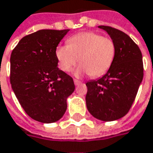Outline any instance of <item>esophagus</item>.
Here are the masks:
<instances>
[{"instance_id": "34e87169", "label": "esophagus", "mask_w": 153, "mask_h": 153, "mask_svg": "<svg viewBox=\"0 0 153 153\" xmlns=\"http://www.w3.org/2000/svg\"><path fill=\"white\" fill-rule=\"evenodd\" d=\"M74 84H75V85H79V84H81V83H82L80 80H78V79H74Z\"/></svg>"}]
</instances>
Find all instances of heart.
I'll return each mask as SVG.
<instances>
[{"instance_id": "heart-1", "label": "heart", "mask_w": 153, "mask_h": 153, "mask_svg": "<svg viewBox=\"0 0 153 153\" xmlns=\"http://www.w3.org/2000/svg\"><path fill=\"white\" fill-rule=\"evenodd\" d=\"M55 53L59 67L63 72H70L79 61L81 65L74 74H88L95 78L105 74L112 67L116 55V45L112 39L100 33L85 32L70 38L68 45L58 47Z\"/></svg>"}]
</instances>
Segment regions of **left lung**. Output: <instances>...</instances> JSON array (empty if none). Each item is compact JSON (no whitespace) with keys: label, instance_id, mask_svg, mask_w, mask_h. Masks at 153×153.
Masks as SVG:
<instances>
[{"label":"left lung","instance_id":"left-lung-1","mask_svg":"<svg viewBox=\"0 0 153 153\" xmlns=\"http://www.w3.org/2000/svg\"><path fill=\"white\" fill-rule=\"evenodd\" d=\"M116 45V55L107 73L85 85L86 107L96 119L113 121L129 112L144 76L142 53L138 45L124 32L99 26Z\"/></svg>","mask_w":153,"mask_h":153}]
</instances>
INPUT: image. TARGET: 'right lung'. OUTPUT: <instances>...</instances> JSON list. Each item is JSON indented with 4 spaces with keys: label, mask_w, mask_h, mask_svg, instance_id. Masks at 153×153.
<instances>
[{
    "label": "right lung",
    "mask_w": 153,
    "mask_h": 153,
    "mask_svg": "<svg viewBox=\"0 0 153 153\" xmlns=\"http://www.w3.org/2000/svg\"><path fill=\"white\" fill-rule=\"evenodd\" d=\"M69 29H42L23 37L10 57V83L26 113L53 123L66 112L75 89L73 78L59 70L56 48Z\"/></svg>",
    "instance_id": "add662e5"
}]
</instances>
